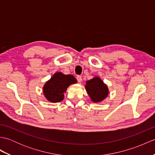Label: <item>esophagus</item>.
Returning a JSON list of instances; mask_svg holds the SVG:
<instances>
[{
  "mask_svg": "<svg viewBox=\"0 0 155 155\" xmlns=\"http://www.w3.org/2000/svg\"><path fill=\"white\" fill-rule=\"evenodd\" d=\"M77 81L78 82V83H81V82H82V77H81V76L78 75L77 77Z\"/></svg>",
  "mask_w": 155,
  "mask_h": 155,
  "instance_id": "1",
  "label": "esophagus"
}]
</instances>
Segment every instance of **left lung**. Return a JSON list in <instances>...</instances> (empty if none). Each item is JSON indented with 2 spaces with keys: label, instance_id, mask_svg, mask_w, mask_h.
I'll list each match as a JSON object with an SVG mask.
<instances>
[{
  "label": "left lung",
  "instance_id": "left-lung-1",
  "mask_svg": "<svg viewBox=\"0 0 155 155\" xmlns=\"http://www.w3.org/2000/svg\"><path fill=\"white\" fill-rule=\"evenodd\" d=\"M87 93L94 103H99L106 98L108 94V88L101 78L95 77L87 81L85 85Z\"/></svg>",
  "mask_w": 155,
  "mask_h": 155
}]
</instances>
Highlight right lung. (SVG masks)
I'll list each match as a JSON object with an SVG mask.
<instances>
[{"label":"right lung","mask_w":155,"mask_h":155,"mask_svg":"<svg viewBox=\"0 0 155 155\" xmlns=\"http://www.w3.org/2000/svg\"><path fill=\"white\" fill-rule=\"evenodd\" d=\"M77 83L74 76L64 74L62 72L56 73L45 83L43 93L45 98L51 103H58L63 100L64 93L72 84Z\"/></svg>","instance_id":"1"}]
</instances>
